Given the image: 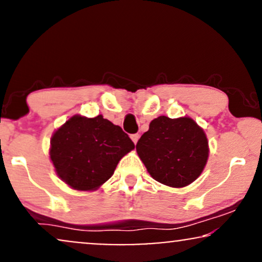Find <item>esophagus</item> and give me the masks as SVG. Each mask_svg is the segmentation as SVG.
Here are the masks:
<instances>
[{
    "label": "esophagus",
    "instance_id": "1",
    "mask_svg": "<svg viewBox=\"0 0 262 262\" xmlns=\"http://www.w3.org/2000/svg\"><path fill=\"white\" fill-rule=\"evenodd\" d=\"M138 138H140V135L138 134H134V135H131V140L134 141V143L136 144L137 142H138Z\"/></svg>",
    "mask_w": 262,
    "mask_h": 262
}]
</instances>
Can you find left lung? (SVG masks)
<instances>
[{
    "label": "left lung",
    "instance_id": "left-lung-1",
    "mask_svg": "<svg viewBox=\"0 0 262 262\" xmlns=\"http://www.w3.org/2000/svg\"><path fill=\"white\" fill-rule=\"evenodd\" d=\"M136 150L153 179L178 189L198 179L210 155L204 128L189 116L152 120Z\"/></svg>",
    "mask_w": 262,
    "mask_h": 262
}]
</instances>
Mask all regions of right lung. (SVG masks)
Instances as JSON below:
<instances>
[{"label": "right lung", "mask_w": 262, "mask_h": 262, "mask_svg": "<svg viewBox=\"0 0 262 262\" xmlns=\"http://www.w3.org/2000/svg\"><path fill=\"white\" fill-rule=\"evenodd\" d=\"M134 148L122 128L103 115L85 118L77 114L52 134L49 155L58 178L71 189L95 191Z\"/></svg>", "instance_id": "1"}]
</instances>
